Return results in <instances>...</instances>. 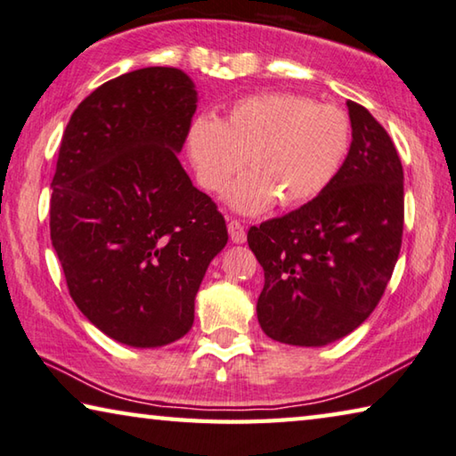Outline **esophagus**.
I'll use <instances>...</instances> for the list:
<instances>
[{"mask_svg":"<svg viewBox=\"0 0 456 456\" xmlns=\"http://www.w3.org/2000/svg\"><path fill=\"white\" fill-rule=\"evenodd\" d=\"M228 234L236 244H242L246 240V230L238 220H228Z\"/></svg>","mask_w":456,"mask_h":456,"instance_id":"esophagus-1","label":"esophagus"}]
</instances>
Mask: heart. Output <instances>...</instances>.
Wrapping results in <instances>:
<instances>
[{"label": "heart", "mask_w": 456, "mask_h": 456, "mask_svg": "<svg viewBox=\"0 0 456 456\" xmlns=\"http://www.w3.org/2000/svg\"><path fill=\"white\" fill-rule=\"evenodd\" d=\"M352 149V121L335 104L293 93H258L238 99L220 121H193L188 151L201 188L228 190V204L258 214L277 200L297 208L321 196L339 175Z\"/></svg>", "instance_id": "heart-1"}]
</instances>
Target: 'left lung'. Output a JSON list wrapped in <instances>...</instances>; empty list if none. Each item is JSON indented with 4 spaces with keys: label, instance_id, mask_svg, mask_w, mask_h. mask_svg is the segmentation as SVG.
Returning <instances> with one entry per match:
<instances>
[{
    "label": "left lung",
    "instance_id": "8db88e82",
    "mask_svg": "<svg viewBox=\"0 0 456 456\" xmlns=\"http://www.w3.org/2000/svg\"><path fill=\"white\" fill-rule=\"evenodd\" d=\"M352 149L339 175L298 210L248 230L265 271L256 303L268 338L321 347L360 327L382 298L400 255L404 171L390 135L347 101Z\"/></svg>",
    "mask_w": 456,
    "mask_h": 456
}]
</instances>
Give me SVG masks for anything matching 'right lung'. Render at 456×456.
Instances as JSON below:
<instances>
[{
	"instance_id": "add662e5",
	"label": "right lung",
	"mask_w": 456,
	"mask_h": 456,
	"mask_svg": "<svg viewBox=\"0 0 456 456\" xmlns=\"http://www.w3.org/2000/svg\"><path fill=\"white\" fill-rule=\"evenodd\" d=\"M196 102L183 70L126 72L78 104L60 143L52 246L82 315L131 347L191 330L201 279L228 242L224 216L177 159Z\"/></svg>"
}]
</instances>
